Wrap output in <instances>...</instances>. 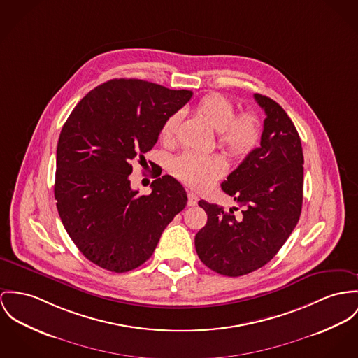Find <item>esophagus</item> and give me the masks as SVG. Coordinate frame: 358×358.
Instances as JSON below:
<instances>
[{
    "instance_id": "34e87169",
    "label": "esophagus",
    "mask_w": 358,
    "mask_h": 358,
    "mask_svg": "<svg viewBox=\"0 0 358 358\" xmlns=\"http://www.w3.org/2000/svg\"><path fill=\"white\" fill-rule=\"evenodd\" d=\"M197 204V196L193 192L188 193V206H196Z\"/></svg>"
}]
</instances>
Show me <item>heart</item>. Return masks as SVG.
I'll return each instance as SVG.
<instances>
[{
    "label": "heart",
    "instance_id": "obj_1",
    "mask_svg": "<svg viewBox=\"0 0 358 358\" xmlns=\"http://www.w3.org/2000/svg\"><path fill=\"white\" fill-rule=\"evenodd\" d=\"M197 108L210 125L220 132V145L231 155H245L259 140V128L249 114L236 117L234 105L220 94L203 96ZM180 113L170 114L161 128V138L170 140L176 134ZM174 173L196 189L213 185L224 171V164L215 155L185 152L174 161Z\"/></svg>",
    "mask_w": 358,
    "mask_h": 358
}]
</instances>
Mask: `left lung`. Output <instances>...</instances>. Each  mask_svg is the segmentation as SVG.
<instances>
[{
	"mask_svg": "<svg viewBox=\"0 0 358 358\" xmlns=\"http://www.w3.org/2000/svg\"><path fill=\"white\" fill-rule=\"evenodd\" d=\"M266 113L260 147L222 182L237 207L204 200L207 223L194 237L200 260L220 275L241 276L267 264L286 243L303 207V155L299 132L275 101L255 94Z\"/></svg>",
	"mask_w": 358,
	"mask_h": 358,
	"instance_id": "1",
	"label": "left lung"
}]
</instances>
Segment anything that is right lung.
Wrapping results in <instances>:
<instances>
[{
  "label": "right lung",
  "instance_id": "right-lung-1",
  "mask_svg": "<svg viewBox=\"0 0 358 358\" xmlns=\"http://www.w3.org/2000/svg\"><path fill=\"white\" fill-rule=\"evenodd\" d=\"M191 96L188 90L113 79L90 91L64 124L57 144V210L94 264L111 273L138 268L185 208L187 192L171 176L154 174L151 193L138 194L129 174L132 161L141 162L158 141L166 118Z\"/></svg>",
  "mask_w": 358,
  "mask_h": 358
}]
</instances>
